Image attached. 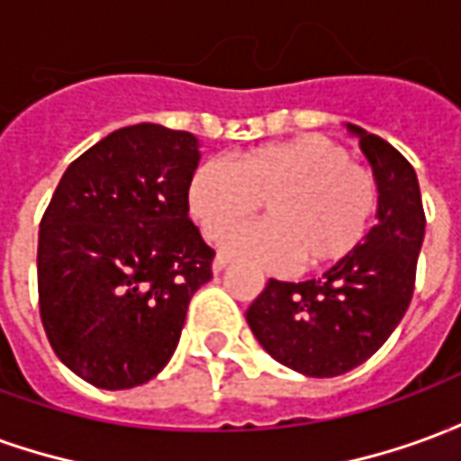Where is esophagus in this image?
<instances>
[{"mask_svg": "<svg viewBox=\"0 0 461 461\" xmlns=\"http://www.w3.org/2000/svg\"><path fill=\"white\" fill-rule=\"evenodd\" d=\"M227 267H230V259H227L224 254H217L214 261H212V271H214V274H220V271H224Z\"/></svg>", "mask_w": 461, "mask_h": 461, "instance_id": "34e87169", "label": "esophagus"}]
</instances>
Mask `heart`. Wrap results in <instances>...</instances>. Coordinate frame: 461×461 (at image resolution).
<instances>
[{"instance_id": "heart-1", "label": "heart", "mask_w": 461, "mask_h": 461, "mask_svg": "<svg viewBox=\"0 0 461 461\" xmlns=\"http://www.w3.org/2000/svg\"><path fill=\"white\" fill-rule=\"evenodd\" d=\"M187 212L204 237L221 231L267 202L270 221L221 237L224 254L274 271L329 269L350 259L377 214L373 172L350 162L343 145L323 135H299L241 152L234 167L202 162L187 180Z\"/></svg>"}]
</instances>
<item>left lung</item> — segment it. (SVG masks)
Here are the masks:
<instances>
[{"mask_svg":"<svg viewBox=\"0 0 461 461\" xmlns=\"http://www.w3.org/2000/svg\"><path fill=\"white\" fill-rule=\"evenodd\" d=\"M373 167L377 224L363 247L321 279L276 281L247 311L254 339L281 366L309 377L353 370L383 346L415 291L425 212L415 167L377 135L346 125Z\"/></svg>","mask_w":461,"mask_h":461,"instance_id":"obj_1","label":"left lung"}]
</instances>
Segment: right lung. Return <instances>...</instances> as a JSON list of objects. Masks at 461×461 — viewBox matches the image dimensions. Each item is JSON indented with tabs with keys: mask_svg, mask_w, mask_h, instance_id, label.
<instances>
[{
	"mask_svg": "<svg viewBox=\"0 0 461 461\" xmlns=\"http://www.w3.org/2000/svg\"><path fill=\"white\" fill-rule=\"evenodd\" d=\"M200 140L138 122L66 167L39 227V311L59 360L104 390L167 366L214 251L187 214Z\"/></svg>",
	"mask_w": 461,
	"mask_h": 461,
	"instance_id": "right-lung-1",
	"label": "right lung"
}]
</instances>
